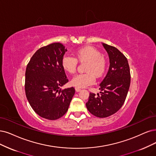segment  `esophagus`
I'll return each mask as SVG.
<instances>
[{
  "label": "esophagus",
  "instance_id": "34e87169",
  "mask_svg": "<svg viewBox=\"0 0 156 156\" xmlns=\"http://www.w3.org/2000/svg\"><path fill=\"white\" fill-rule=\"evenodd\" d=\"M75 90H76V92H80V90H81V89L78 88V87H76V88H75Z\"/></svg>",
  "mask_w": 156,
  "mask_h": 156
}]
</instances>
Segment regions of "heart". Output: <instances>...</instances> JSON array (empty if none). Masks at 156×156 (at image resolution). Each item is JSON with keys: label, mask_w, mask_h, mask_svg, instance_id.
Returning <instances> with one entry per match:
<instances>
[{"label": "heart", "mask_w": 156, "mask_h": 156, "mask_svg": "<svg viewBox=\"0 0 156 156\" xmlns=\"http://www.w3.org/2000/svg\"><path fill=\"white\" fill-rule=\"evenodd\" d=\"M76 58L70 55H65L62 59L63 69L69 73L73 74L76 71L78 60L87 62L85 71L78 74L71 80V84L78 88H83L95 82L96 77L101 78L105 74L107 68V62L101 52L93 46H85L75 51Z\"/></svg>", "instance_id": "obj_1"}]
</instances>
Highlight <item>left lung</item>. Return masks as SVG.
<instances>
[{
	"mask_svg": "<svg viewBox=\"0 0 156 156\" xmlns=\"http://www.w3.org/2000/svg\"><path fill=\"white\" fill-rule=\"evenodd\" d=\"M108 54L110 66L100 84V94L90 93L86 103L88 111L98 118H106L118 111L125 101L130 84L127 58L117 48L103 44Z\"/></svg>",
	"mask_w": 156,
	"mask_h": 156,
	"instance_id": "obj_1",
	"label": "left lung"
}]
</instances>
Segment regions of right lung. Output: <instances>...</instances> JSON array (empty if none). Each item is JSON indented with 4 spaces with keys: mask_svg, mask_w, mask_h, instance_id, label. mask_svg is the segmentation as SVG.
I'll list each match as a JSON object with an SVG mask.
<instances>
[{
    "mask_svg": "<svg viewBox=\"0 0 156 156\" xmlns=\"http://www.w3.org/2000/svg\"><path fill=\"white\" fill-rule=\"evenodd\" d=\"M66 51L58 42L44 46L34 53L26 67V98L34 111L45 119L63 116L75 93L74 87L61 88L69 82L62 66Z\"/></svg>",
    "mask_w": 156,
    "mask_h": 156,
    "instance_id": "obj_1",
    "label": "right lung"
}]
</instances>
